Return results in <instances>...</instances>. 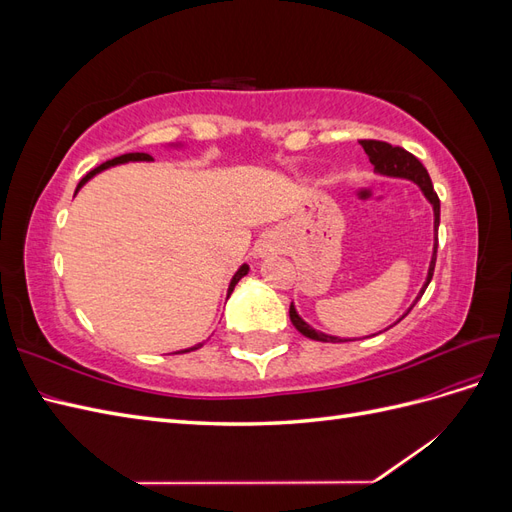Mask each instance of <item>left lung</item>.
I'll return each instance as SVG.
<instances>
[{
    "instance_id": "8db88e82",
    "label": "left lung",
    "mask_w": 512,
    "mask_h": 512,
    "mask_svg": "<svg viewBox=\"0 0 512 512\" xmlns=\"http://www.w3.org/2000/svg\"><path fill=\"white\" fill-rule=\"evenodd\" d=\"M361 147L365 149V153L369 156V162L374 164V170L378 175L382 177H393V179H408L412 181L414 185H418V190L423 192V196L427 198V203L431 205L433 209V252H431V260H429V269H427V277H425V284L421 288V292L416 294L414 303L408 307L410 309L416 305V301L423 297L425 288L429 286L431 277H433V269H436V254H438V226H440V198L436 194V190H433L431 185V179H429V173L425 170V166L418 162L410 151L401 149V147H393L389 143H382V141H361ZM406 312V314H408ZM404 314V316H406ZM401 316V318H404ZM399 318V320H401ZM290 320L294 324V329H297L299 333H303L305 337L309 339H316V342H327V344H337V342H346V339H339L335 335H327L322 331H316L309 327V324L299 316L297 307H294V303H290ZM397 320V322H399ZM395 322V324H397ZM386 331V329H384Z\"/></svg>"
}]
</instances>
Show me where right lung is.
Wrapping results in <instances>:
<instances>
[{"label":"right lung","mask_w":512,"mask_h":512,"mask_svg":"<svg viewBox=\"0 0 512 512\" xmlns=\"http://www.w3.org/2000/svg\"><path fill=\"white\" fill-rule=\"evenodd\" d=\"M170 147H183L181 143H170ZM151 160V156H147V153H123V156H119V158H113V160H108V162H104V164H100V166H96L94 170H89V173L79 181V185H76V192H74V196L79 194V190L83 188V185L89 181V179H94L98 173H102V170H106V168H113V166H119V164H128V162H149ZM247 271H250V267L247 265H241L239 269H237V273L232 275V280H230V284H228V297H230V292L235 290V286L239 284V280L241 277H245L247 275ZM226 297V299H228ZM198 346H192V348H185V350H179V352H190V350H196Z\"/></svg>","instance_id":"1"}]
</instances>
